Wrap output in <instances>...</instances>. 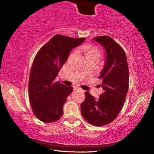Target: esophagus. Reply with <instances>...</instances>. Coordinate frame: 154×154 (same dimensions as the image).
<instances>
[{"label":"esophagus","instance_id":"esophagus-1","mask_svg":"<svg viewBox=\"0 0 154 154\" xmlns=\"http://www.w3.org/2000/svg\"><path fill=\"white\" fill-rule=\"evenodd\" d=\"M74 90H79V91H80V92H84V91H83L82 89H81L80 88H78V87H74Z\"/></svg>","mask_w":154,"mask_h":154}]
</instances>
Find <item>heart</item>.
I'll return each mask as SVG.
<instances>
[{"label": "heart", "instance_id": "obj_1", "mask_svg": "<svg viewBox=\"0 0 154 154\" xmlns=\"http://www.w3.org/2000/svg\"><path fill=\"white\" fill-rule=\"evenodd\" d=\"M94 52H98V50L96 48H88V54L94 53Z\"/></svg>", "mask_w": 154, "mask_h": 154}]
</instances>
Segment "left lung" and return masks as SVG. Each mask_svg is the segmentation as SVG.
<instances>
[{
    "label": "left lung",
    "mask_w": 154,
    "mask_h": 154,
    "mask_svg": "<svg viewBox=\"0 0 154 154\" xmlns=\"http://www.w3.org/2000/svg\"><path fill=\"white\" fill-rule=\"evenodd\" d=\"M93 39L105 51V64L100 75L103 92L98 98L85 92L81 113L91 124L102 126L113 122L122 110L128 90L129 71L124 49L113 38L100 36Z\"/></svg>",
    "instance_id": "obj_1"
}]
</instances>
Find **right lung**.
Segmentation results:
<instances>
[{
    "label": "right lung",
    "instance_id": "add662e5",
    "mask_svg": "<svg viewBox=\"0 0 154 154\" xmlns=\"http://www.w3.org/2000/svg\"><path fill=\"white\" fill-rule=\"evenodd\" d=\"M85 40L56 35L36 55L30 70L28 93L33 113L41 121L56 122L63 114V105L73 88L54 80L70 51Z\"/></svg>",
    "mask_w": 154,
    "mask_h": 154
}]
</instances>
